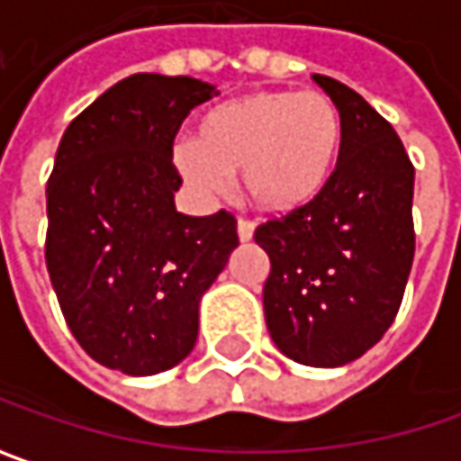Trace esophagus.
I'll return each instance as SVG.
<instances>
[{
  "label": "esophagus",
  "instance_id": "1",
  "mask_svg": "<svg viewBox=\"0 0 461 461\" xmlns=\"http://www.w3.org/2000/svg\"><path fill=\"white\" fill-rule=\"evenodd\" d=\"M252 231H255V224H252L250 219H237V234H240V240L242 242H248V240H252Z\"/></svg>",
  "mask_w": 461,
  "mask_h": 461
}]
</instances>
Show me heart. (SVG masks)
<instances>
[{
	"label": "heart",
	"instance_id": "heart-1",
	"mask_svg": "<svg viewBox=\"0 0 461 461\" xmlns=\"http://www.w3.org/2000/svg\"><path fill=\"white\" fill-rule=\"evenodd\" d=\"M343 136V115L328 95L260 90L203 113L193 144L180 147L175 162L203 191H219L240 175L258 209L286 213L330 185Z\"/></svg>",
	"mask_w": 461,
	"mask_h": 461
}]
</instances>
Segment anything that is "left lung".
Here are the masks:
<instances>
[{
  "instance_id": "1",
  "label": "left lung",
  "mask_w": 461,
  "mask_h": 461,
  "mask_svg": "<svg viewBox=\"0 0 461 461\" xmlns=\"http://www.w3.org/2000/svg\"><path fill=\"white\" fill-rule=\"evenodd\" d=\"M343 115V151L312 203L255 230L268 252L270 338L307 366H343L382 340L415 255V167L392 123L348 85L314 74Z\"/></svg>"
}]
</instances>
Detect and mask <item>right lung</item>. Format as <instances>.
Here are the masks:
<instances>
[{"label": "right lung", "mask_w": 461, "mask_h": 461, "mask_svg": "<svg viewBox=\"0 0 461 461\" xmlns=\"http://www.w3.org/2000/svg\"><path fill=\"white\" fill-rule=\"evenodd\" d=\"M219 92L193 77L131 74L64 131L46 185V268L77 343L149 376L198 338L201 294L240 245L230 211H175L172 141Z\"/></svg>", "instance_id": "right-lung-1"}]
</instances>
